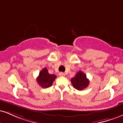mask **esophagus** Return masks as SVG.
Listing matches in <instances>:
<instances>
[{
    "mask_svg": "<svg viewBox=\"0 0 123 123\" xmlns=\"http://www.w3.org/2000/svg\"><path fill=\"white\" fill-rule=\"evenodd\" d=\"M59 76L61 77H62V76H65V73L63 72H60L59 73Z\"/></svg>",
    "mask_w": 123,
    "mask_h": 123,
    "instance_id": "obj_1",
    "label": "esophagus"
}]
</instances>
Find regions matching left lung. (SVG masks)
Instances as JSON below:
<instances>
[{
	"mask_svg": "<svg viewBox=\"0 0 123 123\" xmlns=\"http://www.w3.org/2000/svg\"><path fill=\"white\" fill-rule=\"evenodd\" d=\"M70 81L73 87L79 91L87 88L90 82L89 80L87 78L86 74L81 71H79L76 73L75 76L71 79Z\"/></svg>",
	"mask_w": 123,
	"mask_h": 123,
	"instance_id": "1",
	"label": "left lung"
}]
</instances>
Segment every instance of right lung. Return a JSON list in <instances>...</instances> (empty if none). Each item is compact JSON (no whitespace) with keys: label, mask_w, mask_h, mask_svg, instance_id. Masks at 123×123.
Instances as JSON below:
<instances>
[{"label":"right lung","mask_w":123,"mask_h":123,"mask_svg":"<svg viewBox=\"0 0 123 123\" xmlns=\"http://www.w3.org/2000/svg\"><path fill=\"white\" fill-rule=\"evenodd\" d=\"M57 76L49 73L47 68H44L39 73L37 77V82L42 88H48L52 86Z\"/></svg>","instance_id":"obj_1"}]
</instances>
